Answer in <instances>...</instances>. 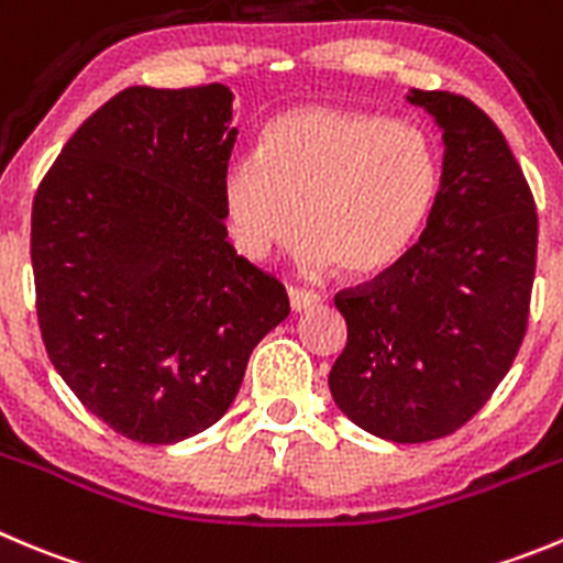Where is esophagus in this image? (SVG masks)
Instances as JSON below:
<instances>
[{
    "instance_id": "obj_1",
    "label": "esophagus",
    "mask_w": 563,
    "mask_h": 563,
    "mask_svg": "<svg viewBox=\"0 0 563 563\" xmlns=\"http://www.w3.org/2000/svg\"><path fill=\"white\" fill-rule=\"evenodd\" d=\"M288 302H291V311H311V308H317L319 302H322V297L313 291H306V288H297L291 286L288 288Z\"/></svg>"
}]
</instances>
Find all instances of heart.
Here are the masks:
<instances>
[{
	"instance_id": "1",
	"label": "heart",
	"mask_w": 563,
	"mask_h": 563,
	"mask_svg": "<svg viewBox=\"0 0 563 563\" xmlns=\"http://www.w3.org/2000/svg\"><path fill=\"white\" fill-rule=\"evenodd\" d=\"M444 186L435 141L380 113L297 108L272 119L264 157H233L222 194L239 250L264 261L297 244L308 269L375 280L417 250Z\"/></svg>"
}]
</instances>
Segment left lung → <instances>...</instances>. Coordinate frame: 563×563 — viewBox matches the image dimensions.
Here are the masks:
<instances>
[{
    "label": "left lung",
    "instance_id": "left-lung-1",
    "mask_svg": "<svg viewBox=\"0 0 563 563\" xmlns=\"http://www.w3.org/2000/svg\"><path fill=\"white\" fill-rule=\"evenodd\" d=\"M444 133V186L417 250L388 275L335 294L346 346L335 406L400 444L441 439L495 394L522 346L539 217L506 135L461 93L419 91Z\"/></svg>",
    "mask_w": 563,
    "mask_h": 563
}]
</instances>
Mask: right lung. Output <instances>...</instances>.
<instances>
[{
	"label": "right lung",
	"instance_id": "1",
	"mask_svg": "<svg viewBox=\"0 0 563 563\" xmlns=\"http://www.w3.org/2000/svg\"><path fill=\"white\" fill-rule=\"evenodd\" d=\"M230 119L219 82L124 88L33 199L46 355L93 417L141 444L219 422L255 344L288 317L283 283L228 241Z\"/></svg>",
	"mask_w": 563,
	"mask_h": 563
}]
</instances>
